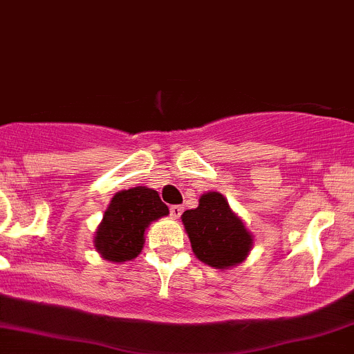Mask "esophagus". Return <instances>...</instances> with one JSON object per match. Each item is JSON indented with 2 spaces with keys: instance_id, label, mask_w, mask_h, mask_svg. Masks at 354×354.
<instances>
[{
  "instance_id": "1",
  "label": "esophagus",
  "mask_w": 354,
  "mask_h": 354,
  "mask_svg": "<svg viewBox=\"0 0 354 354\" xmlns=\"http://www.w3.org/2000/svg\"><path fill=\"white\" fill-rule=\"evenodd\" d=\"M182 211H184L182 206H170V216H172V218H176V219L180 218Z\"/></svg>"
}]
</instances>
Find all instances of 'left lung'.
Wrapping results in <instances>:
<instances>
[{
  "mask_svg": "<svg viewBox=\"0 0 354 354\" xmlns=\"http://www.w3.org/2000/svg\"><path fill=\"white\" fill-rule=\"evenodd\" d=\"M180 219L194 254L209 267L233 268L243 263L252 252L253 234L223 194H203L199 206L185 211Z\"/></svg>",
  "mask_w": 354,
  "mask_h": 354,
  "instance_id": "left-lung-1",
  "label": "left lung"
}]
</instances>
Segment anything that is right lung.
I'll return each mask as SVG.
<instances>
[{
  "label": "right lung",
  "mask_w": 354,
  "mask_h": 354,
  "mask_svg": "<svg viewBox=\"0 0 354 354\" xmlns=\"http://www.w3.org/2000/svg\"><path fill=\"white\" fill-rule=\"evenodd\" d=\"M167 214L169 207L153 189L138 185L116 192L94 234V248L113 263L130 261L142 253L147 227Z\"/></svg>",
  "instance_id": "right-lung-1"
}]
</instances>
